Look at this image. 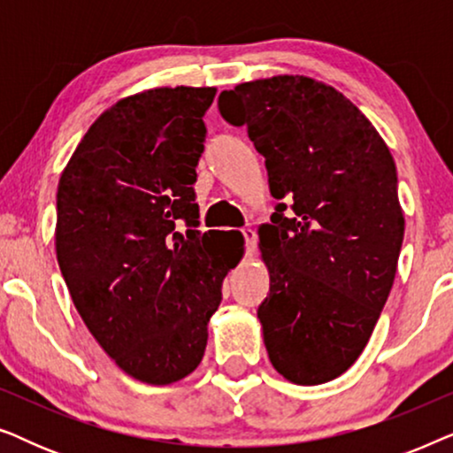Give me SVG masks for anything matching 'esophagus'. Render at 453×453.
<instances>
[{
    "label": "esophagus",
    "instance_id": "1",
    "mask_svg": "<svg viewBox=\"0 0 453 453\" xmlns=\"http://www.w3.org/2000/svg\"><path fill=\"white\" fill-rule=\"evenodd\" d=\"M243 237H245L247 253L256 251V243H257V234H256V231H253V228H243Z\"/></svg>",
    "mask_w": 453,
    "mask_h": 453
}]
</instances>
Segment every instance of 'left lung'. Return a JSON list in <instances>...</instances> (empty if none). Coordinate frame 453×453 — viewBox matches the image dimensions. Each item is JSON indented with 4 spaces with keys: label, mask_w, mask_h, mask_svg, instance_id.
<instances>
[{
    "label": "left lung",
    "mask_w": 453,
    "mask_h": 453,
    "mask_svg": "<svg viewBox=\"0 0 453 453\" xmlns=\"http://www.w3.org/2000/svg\"><path fill=\"white\" fill-rule=\"evenodd\" d=\"M220 113L247 126L278 203L259 226L270 295L257 309L270 363L296 386L349 371L392 290L404 212L392 152L334 86L272 76L220 92Z\"/></svg>",
    "instance_id": "obj_1"
}]
</instances>
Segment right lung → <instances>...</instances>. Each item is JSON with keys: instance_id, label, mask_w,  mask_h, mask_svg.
<instances>
[{"instance_id": "1", "label": "right lung", "mask_w": 453, "mask_h": 453, "mask_svg": "<svg viewBox=\"0 0 453 453\" xmlns=\"http://www.w3.org/2000/svg\"><path fill=\"white\" fill-rule=\"evenodd\" d=\"M214 86L126 96L88 127L58 185L55 251L73 305L117 367L150 386L194 373L243 251L200 234L191 185ZM179 219L192 228L174 231Z\"/></svg>"}]
</instances>
